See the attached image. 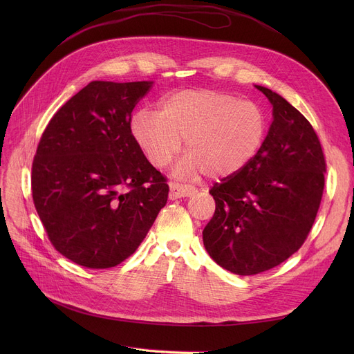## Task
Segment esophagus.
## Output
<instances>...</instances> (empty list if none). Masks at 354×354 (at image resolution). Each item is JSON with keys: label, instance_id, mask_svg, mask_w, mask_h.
<instances>
[{"label": "esophagus", "instance_id": "34e87169", "mask_svg": "<svg viewBox=\"0 0 354 354\" xmlns=\"http://www.w3.org/2000/svg\"><path fill=\"white\" fill-rule=\"evenodd\" d=\"M195 188L191 187V185H182V183H176L172 182L171 183V192H169V198L171 199H178V198H187L195 194Z\"/></svg>", "mask_w": 354, "mask_h": 354}]
</instances>
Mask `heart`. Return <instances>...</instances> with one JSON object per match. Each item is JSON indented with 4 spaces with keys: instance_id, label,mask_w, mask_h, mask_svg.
<instances>
[{
    "instance_id": "b5f03b06",
    "label": "heart",
    "mask_w": 354,
    "mask_h": 354,
    "mask_svg": "<svg viewBox=\"0 0 354 354\" xmlns=\"http://www.w3.org/2000/svg\"><path fill=\"white\" fill-rule=\"evenodd\" d=\"M130 130L149 163L162 169L179 153L178 176L209 174L228 178L247 167L261 151L268 133V118L255 102L241 100L225 91L185 88L166 96L159 111L140 109Z\"/></svg>"
}]
</instances>
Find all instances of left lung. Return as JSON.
Returning <instances> with one entry per match:
<instances>
[{"label":"left lung","instance_id":"obj_1","mask_svg":"<svg viewBox=\"0 0 354 354\" xmlns=\"http://www.w3.org/2000/svg\"><path fill=\"white\" fill-rule=\"evenodd\" d=\"M272 104L261 151L236 175L215 183V214L203 228L214 261L254 275L300 250L319 212L326 159L310 122L275 91L255 86Z\"/></svg>","mask_w":354,"mask_h":354}]
</instances>
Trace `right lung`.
<instances>
[{"label": "right lung", "mask_w": 354, "mask_h": 354, "mask_svg": "<svg viewBox=\"0 0 354 354\" xmlns=\"http://www.w3.org/2000/svg\"><path fill=\"white\" fill-rule=\"evenodd\" d=\"M152 82H91L48 122L32 160L34 207L53 247L87 268L132 255L166 205V178L133 139Z\"/></svg>", "instance_id": "obj_1"}]
</instances>
